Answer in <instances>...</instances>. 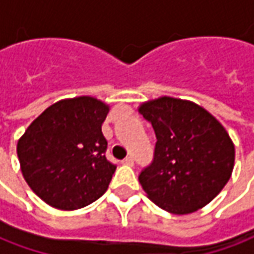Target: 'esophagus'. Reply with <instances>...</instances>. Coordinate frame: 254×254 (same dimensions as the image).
I'll use <instances>...</instances> for the list:
<instances>
[{
	"mask_svg": "<svg viewBox=\"0 0 254 254\" xmlns=\"http://www.w3.org/2000/svg\"><path fill=\"white\" fill-rule=\"evenodd\" d=\"M122 162L124 165H132V164H134V158H132L131 155H128V157H126Z\"/></svg>",
	"mask_w": 254,
	"mask_h": 254,
	"instance_id": "esophagus-1",
	"label": "esophagus"
}]
</instances>
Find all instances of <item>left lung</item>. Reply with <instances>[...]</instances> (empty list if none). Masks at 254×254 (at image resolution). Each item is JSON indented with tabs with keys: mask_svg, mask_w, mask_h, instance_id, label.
Instances as JSON below:
<instances>
[{
	"mask_svg": "<svg viewBox=\"0 0 254 254\" xmlns=\"http://www.w3.org/2000/svg\"><path fill=\"white\" fill-rule=\"evenodd\" d=\"M157 142L138 180L148 198L171 213H190L209 203L229 181L235 147L212 114L192 102L161 97L138 109Z\"/></svg>",
	"mask_w": 254,
	"mask_h": 254,
	"instance_id": "obj_1",
	"label": "left lung"
}]
</instances>
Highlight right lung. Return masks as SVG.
<instances>
[{
    "mask_svg": "<svg viewBox=\"0 0 254 254\" xmlns=\"http://www.w3.org/2000/svg\"><path fill=\"white\" fill-rule=\"evenodd\" d=\"M107 113L104 103L89 96L62 100L35 119L18 141L25 181L48 205L79 209L107 190L117 168L106 158Z\"/></svg>",
    "mask_w": 254,
    "mask_h": 254,
    "instance_id": "right-lung-1",
    "label": "right lung"
}]
</instances>
